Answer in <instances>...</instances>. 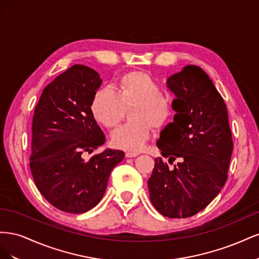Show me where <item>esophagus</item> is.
Wrapping results in <instances>:
<instances>
[{
	"instance_id": "esophagus-1",
	"label": "esophagus",
	"mask_w": 259,
	"mask_h": 259,
	"mask_svg": "<svg viewBox=\"0 0 259 259\" xmlns=\"http://www.w3.org/2000/svg\"><path fill=\"white\" fill-rule=\"evenodd\" d=\"M139 153L138 152H126L125 153V156H126V158H135V156H137Z\"/></svg>"
}]
</instances>
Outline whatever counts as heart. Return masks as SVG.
Here are the masks:
<instances>
[{
  "instance_id": "obj_1",
  "label": "heart",
  "mask_w": 259,
  "mask_h": 259,
  "mask_svg": "<svg viewBox=\"0 0 259 259\" xmlns=\"http://www.w3.org/2000/svg\"><path fill=\"white\" fill-rule=\"evenodd\" d=\"M116 92L103 88L93 97L91 109L95 119L106 127L121 122L125 108L131 110L133 122L117 127L111 135L112 144L124 150L138 151L150 138L152 128L161 127L170 114V104L161 94L152 77L140 71L123 74L115 86Z\"/></svg>"
}]
</instances>
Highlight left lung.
<instances>
[{
  "instance_id": "left-lung-1",
  "label": "left lung",
  "mask_w": 259,
  "mask_h": 259,
  "mask_svg": "<svg viewBox=\"0 0 259 259\" xmlns=\"http://www.w3.org/2000/svg\"><path fill=\"white\" fill-rule=\"evenodd\" d=\"M175 94L174 122L161 132L156 146L173 168L155 159L148 180L156 210L169 218L199 213L221 192L228 175L233 143L228 111L209 76L198 66H186L169 76Z\"/></svg>"
}]
</instances>
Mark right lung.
I'll use <instances>...</instances> for the list:
<instances>
[{"label": "right lung", "instance_id": "add662e5", "mask_svg": "<svg viewBox=\"0 0 259 259\" xmlns=\"http://www.w3.org/2000/svg\"><path fill=\"white\" fill-rule=\"evenodd\" d=\"M101 82L94 69L74 65L46 86L34 110L31 173L43 197L67 213L95 207L124 158L123 151L106 149L84 159L106 142L91 109Z\"/></svg>", "mask_w": 259, "mask_h": 259}]
</instances>
